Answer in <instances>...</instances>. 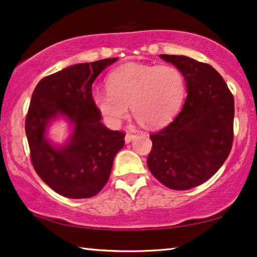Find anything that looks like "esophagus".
<instances>
[{
    "label": "esophagus",
    "instance_id": "1",
    "mask_svg": "<svg viewBox=\"0 0 257 257\" xmlns=\"http://www.w3.org/2000/svg\"><path fill=\"white\" fill-rule=\"evenodd\" d=\"M136 135H133V133H126V136H125V143L126 144H128V143H131L133 139L136 138Z\"/></svg>",
    "mask_w": 257,
    "mask_h": 257
}]
</instances>
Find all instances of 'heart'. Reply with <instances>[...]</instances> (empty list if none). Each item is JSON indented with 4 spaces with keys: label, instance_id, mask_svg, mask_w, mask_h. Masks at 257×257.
<instances>
[{
    "label": "heart",
    "instance_id": "obj_1",
    "mask_svg": "<svg viewBox=\"0 0 257 257\" xmlns=\"http://www.w3.org/2000/svg\"><path fill=\"white\" fill-rule=\"evenodd\" d=\"M107 90H94L92 100L105 120L118 125L128 106L140 124L161 127L180 108L186 93L184 73L170 64H126L107 76Z\"/></svg>",
    "mask_w": 257,
    "mask_h": 257
}]
</instances>
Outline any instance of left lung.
I'll return each mask as SVG.
<instances>
[{
	"mask_svg": "<svg viewBox=\"0 0 257 257\" xmlns=\"http://www.w3.org/2000/svg\"><path fill=\"white\" fill-rule=\"evenodd\" d=\"M184 73L187 97L171 124L151 135L147 166L161 184L185 191L216 173L233 145L234 98L213 66L187 56L160 55Z\"/></svg>",
	"mask_w": 257,
	"mask_h": 257,
	"instance_id": "left-lung-1",
	"label": "left lung"
}]
</instances>
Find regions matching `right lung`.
<instances>
[{
    "label": "right lung",
    "instance_id": "add662e5",
    "mask_svg": "<svg viewBox=\"0 0 257 257\" xmlns=\"http://www.w3.org/2000/svg\"><path fill=\"white\" fill-rule=\"evenodd\" d=\"M117 59L68 66L44 77L34 90L26 118L31 163L42 180L65 198L99 193L124 146L125 133L108 130L92 100L94 79ZM59 117L66 118L72 130L62 146L47 138L48 126Z\"/></svg>",
    "mask_w": 257,
    "mask_h": 257
}]
</instances>
